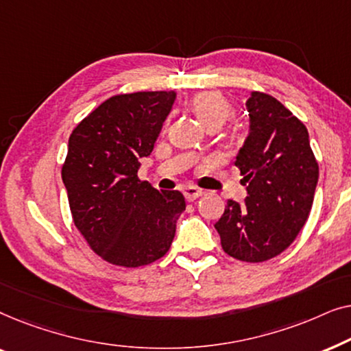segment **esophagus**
<instances>
[{
	"mask_svg": "<svg viewBox=\"0 0 351 351\" xmlns=\"http://www.w3.org/2000/svg\"><path fill=\"white\" fill-rule=\"evenodd\" d=\"M201 195H203V191H201L199 189H196V186H186V189L184 190V196H185L186 201L198 199Z\"/></svg>",
	"mask_w": 351,
	"mask_h": 351,
	"instance_id": "obj_1",
	"label": "esophagus"
}]
</instances>
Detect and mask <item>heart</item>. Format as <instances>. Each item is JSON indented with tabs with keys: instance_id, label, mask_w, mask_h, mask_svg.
Wrapping results in <instances>:
<instances>
[{
	"instance_id": "heart-1",
	"label": "heart",
	"mask_w": 351,
	"mask_h": 351,
	"mask_svg": "<svg viewBox=\"0 0 351 351\" xmlns=\"http://www.w3.org/2000/svg\"><path fill=\"white\" fill-rule=\"evenodd\" d=\"M190 107L198 114L206 128L208 126H222L232 114V105L222 94L214 93V90H206V93L196 94L191 99Z\"/></svg>"
}]
</instances>
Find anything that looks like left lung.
I'll list each match as a JSON object with an SVG mask.
<instances>
[{
  "mask_svg": "<svg viewBox=\"0 0 351 351\" xmlns=\"http://www.w3.org/2000/svg\"><path fill=\"white\" fill-rule=\"evenodd\" d=\"M249 134L234 166L247 196L228 199L215 230L222 249L243 262L276 257L297 238L308 219L319 167L308 131L280 100L251 93L246 100Z\"/></svg>",
  "mask_w": 351,
  "mask_h": 351,
  "instance_id": "obj_1",
  "label": "left lung"
}]
</instances>
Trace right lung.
<instances>
[{
	"mask_svg": "<svg viewBox=\"0 0 351 351\" xmlns=\"http://www.w3.org/2000/svg\"><path fill=\"white\" fill-rule=\"evenodd\" d=\"M174 100V90L113 95L69 138L62 180L73 222L113 265L142 267L161 258L185 210L180 191H158L137 177Z\"/></svg>",
	"mask_w": 351,
	"mask_h": 351,
	"instance_id": "obj_1",
	"label": "right lung"
}]
</instances>
